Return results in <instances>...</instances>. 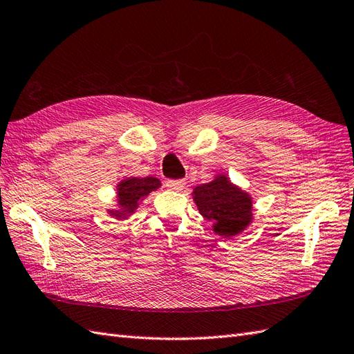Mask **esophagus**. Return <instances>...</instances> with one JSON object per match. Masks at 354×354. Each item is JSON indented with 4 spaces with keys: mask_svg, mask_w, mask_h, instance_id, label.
I'll return each instance as SVG.
<instances>
[{
    "mask_svg": "<svg viewBox=\"0 0 354 354\" xmlns=\"http://www.w3.org/2000/svg\"><path fill=\"white\" fill-rule=\"evenodd\" d=\"M166 187H167L169 189H174V192H180V189H184L185 183H184V180L174 179V180H167Z\"/></svg>",
    "mask_w": 354,
    "mask_h": 354,
    "instance_id": "esophagus-1",
    "label": "esophagus"
}]
</instances>
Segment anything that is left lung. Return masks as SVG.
<instances>
[{"mask_svg": "<svg viewBox=\"0 0 354 354\" xmlns=\"http://www.w3.org/2000/svg\"><path fill=\"white\" fill-rule=\"evenodd\" d=\"M194 201L198 212L214 223L221 236H236L251 221V198L224 176L196 187Z\"/></svg>", "mask_w": 354, "mask_h": 354, "instance_id": "left-lung-1", "label": "left lung"}]
</instances>
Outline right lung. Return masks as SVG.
<instances>
[{
	"mask_svg": "<svg viewBox=\"0 0 354 354\" xmlns=\"http://www.w3.org/2000/svg\"><path fill=\"white\" fill-rule=\"evenodd\" d=\"M160 187V180L157 178H129L122 180L118 185V198H120V205L122 206V211L116 212L120 215L133 212L138 206V202L143 196L149 194L152 189H157ZM118 215V216H120Z\"/></svg>",
	"mask_w": 354,
	"mask_h": 354,
	"instance_id": "right-lung-1",
	"label": "right lung"
}]
</instances>
